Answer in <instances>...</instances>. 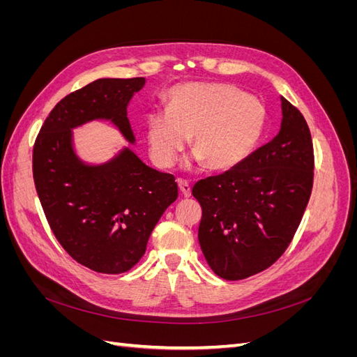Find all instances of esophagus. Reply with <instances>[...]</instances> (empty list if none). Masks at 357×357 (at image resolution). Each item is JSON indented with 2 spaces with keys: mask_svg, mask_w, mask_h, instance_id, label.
<instances>
[{
  "mask_svg": "<svg viewBox=\"0 0 357 357\" xmlns=\"http://www.w3.org/2000/svg\"><path fill=\"white\" fill-rule=\"evenodd\" d=\"M177 185H178V188H180L183 195H185L186 198H189L190 193H192L189 181H188V180H183V178H178V180H177Z\"/></svg>",
  "mask_w": 357,
  "mask_h": 357,
  "instance_id": "1",
  "label": "esophagus"
}]
</instances>
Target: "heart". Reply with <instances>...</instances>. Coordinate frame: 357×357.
Instances as JSON below:
<instances>
[{"mask_svg": "<svg viewBox=\"0 0 357 357\" xmlns=\"http://www.w3.org/2000/svg\"><path fill=\"white\" fill-rule=\"evenodd\" d=\"M264 121V105L235 86L178 84L168 93V109L149 114V153L159 168H171L190 137L193 160L226 169L252 152Z\"/></svg>", "mask_w": 357, "mask_h": 357, "instance_id": "1", "label": "heart"}]
</instances>
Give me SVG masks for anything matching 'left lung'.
<instances>
[{"label":"left lung","instance_id":"left-lung-1","mask_svg":"<svg viewBox=\"0 0 357 357\" xmlns=\"http://www.w3.org/2000/svg\"><path fill=\"white\" fill-rule=\"evenodd\" d=\"M282 110V128L271 142L192 189L202 208L201 250L225 280H243L271 266L294 240L311 197L310 128L286 98Z\"/></svg>","mask_w":357,"mask_h":357}]
</instances>
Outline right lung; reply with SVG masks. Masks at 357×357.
I'll list each match as a JSON object with an SVG mask.
<instances>
[{"label": "right lung", "instance_id": "obj_1", "mask_svg": "<svg viewBox=\"0 0 357 357\" xmlns=\"http://www.w3.org/2000/svg\"><path fill=\"white\" fill-rule=\"evenodd\" d=\"M144 83L98 79L71 92L53 107L32 149V176L53 235L96 273L129 271L178 195L174 176L147 167L129 149L100 167L84 165L73 150L71 129L93 119H110L132 143L126 107Z\"/></svg>", "mask_w": 357, "mask_h": 357}]
</instances>
